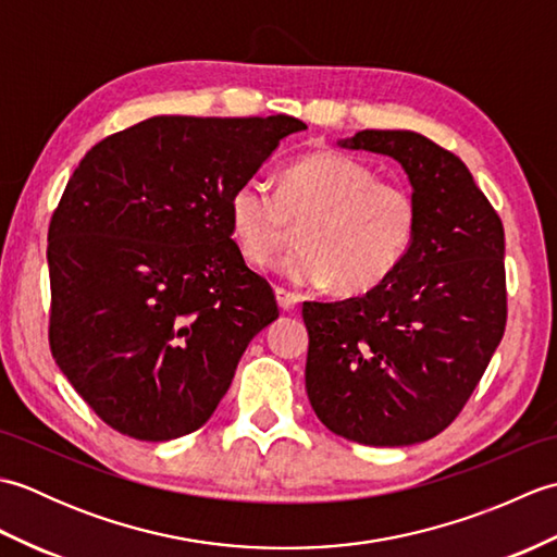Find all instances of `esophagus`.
<instances>
[{"label": "esophagus", "mask_w": 557, "mask_h": 557, "mask_svg": "<svg viewBox=\"0 0 557 557\" xmlns=\"http://www.w3.org/2000/svg\"><path fill=\"white\" fill-rule=\"evenodd\" d=\"M275 297H277V304H280L282 311H294L299 306V301H301L299 294L287 292V289H282V287L275 289Z\"/></svg>", "instance_id": "obj_1"}]
</instances>
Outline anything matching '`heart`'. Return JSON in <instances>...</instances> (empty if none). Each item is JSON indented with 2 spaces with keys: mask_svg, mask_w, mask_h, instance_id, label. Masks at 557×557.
Listing matches in <instances>:
<instances>
[{
  "mask_svg": "<svg viewBox=\"0 0 557 557\" xmlns=\"http://www.w3.org/2000/svg\"><path fill=\"white\" fill-rule=\"evenodd\" d=\"M230 230L246 263L268 265L299 227L301 248L275 265L304 287L335 285L357 297L393 275L419 224L405 186L377 180L369 164L339 152H309L282 170L277 196L244 182L227 200Z\"/></svg>",
  "mask_w": 557,
  "mask_h": 557,
  "instance_id": "heart-1",
  "label": "heart"
}]
</instances>
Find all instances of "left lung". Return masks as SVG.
Here are the masks:
<instances>
[{"label": "left lung", "instance_id": "obj_1", "mask_svg": "<svg viewBox=\"0 0 557 557\" xmlns=\"http://www.w3.org/2000/svg\"><path fill=\"white\" fill-rule=\"evenodd\" d=\"M337 146L397 160L419 224L381 287L345 301H304L306 393L325 429L347 441H431L467 405L505 333L503 222L467 164L431 138L363 128Z\"/></svg>", "mask_w": 557, "mask_h": 557}]
</instances>
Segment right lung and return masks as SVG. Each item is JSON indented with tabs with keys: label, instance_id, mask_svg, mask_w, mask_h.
I'll return each mask as SVG.
<instances>
[{
	"label": "right lung",
	"instance_id": "right-lung-1",
	"mask_svg": "<svg viewBox=\"0 0 557 557\" xmlns=\"http://www.w3.org/2000/svg\"><path fill=\"white\" fill-rule=\"evenodd\" d=\"M277 116H150L92 146L47 232L50 349L114 431L174 441L218 409L260 330L277 321L227 200L282 138Z\"/></svg>",
	"mask_w": 557,
	"mask_h": 557
}]
</instances>
